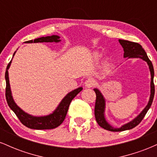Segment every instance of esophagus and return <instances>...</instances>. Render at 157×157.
I'll list each match as a JSON object with an SVG mask.
<instances>
[{
    "mask_svg": "<svg viewBox=\"0 0 157 157\" xmlns=\"http://www.w3.org/2000/svg\"><path fill=\"white\" fill-rule=\"evenodd\" d=\"M95 85V80L93 78H89L85 82V86L86 88H91Z\"/></svg>",
    "mask_w": 157,
    "mask_h": 157,
    "instance_id": "esophagus-1",
    "label": "esophagus"
}]
</instances>
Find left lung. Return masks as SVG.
I'll use <instances>...</instances> for the list:
<instances>
[{
    "label": "left lung",
    "mask_w": 157,
    "mask_h": 157,
    "mask_svg": "<svg viewBox=\"0 0 157 157\" xmlns=\"http://www.w3.org/2000/svg\"><path fill=\"white\" fill-rule=\"evenodd\" d=\"M119 42L121 44L124 50V57H140L142 60H145L149 66V68L151 71V97L148 104L146 107L144 109L143 111L140 113L137 117H136L134 120L122 125L120 128H114L112 126H111L106 122L105 117H104V109H105V100L102 97V94L99 91L98 89H94L96 94V102H95L94 107V115L98 125L102 127V128L110 131H123L126 130H130L134 128L136 125L141 122V121L145 117V114L147 112L149 109L151 108V104L153 102V100L154 97L155 87L154 83V70L152 63L149 60L146 52L142 47L140 44L137 43L131 42V41L125 40H119Z\"/></svg>",
    "instance_id": "left-lung-1"
}]
</instances>
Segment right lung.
I'll use <instances>...</instances> for the list:
<instances>
[{"instance_id":"add662e5","label":"right lung","mask_w":157,"mask_h":157,"mask_svg":"<svg viewBox=\"0 0 157 157\" xmlns=\"http://www.w3.org/2000/svg\"><path fill=\"white\" fill-rule=\"evenodd\" d=\"M59 36L52 35L47 37H42L40 38L35 39L34 40L26 41L27 43H44V42H59ZM15 55V53H14ZM13 55V56H14ZM11 62L9 63L6 67V73H5V79H6V99L8 105L12 111L15 112L16 116L19 119L20 121L23 125L31 129H37V130H46V129H53L58 127L63 122L65 117L67 113L68 107L71 100L77 96L79 92L82 91V88L80 87L78 89L74 90L68 93L66 97L63 99L60 105L57 109L54 111L53 113L46 117H33L28 113H25L15 104L11 94L10 80H9L8 69L10 68Z\"/></svg>"}]
</instances>
